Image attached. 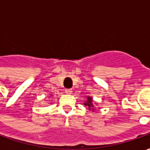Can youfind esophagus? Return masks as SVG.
<instances>
[{"label":"esophagus","mask_w":150,"mask_h":150,"mask_svg":"<svg viewBox=\"0 0 150 150\" xmlns=\"http://www.w3.org/2000/svg\"><path fill=\"white\" fill-rule=\"evenodd\" d=\"M65 92L67 95H71V94H72V90L71 89H66Z\"/></svg>","instance_id":"esophagus-1"}]
</instances>
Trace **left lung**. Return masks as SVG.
<instances>
[{
  "label": "left lung",
  "mask_w": 150,
  "mask_h": 150,
  "mask_svg": "<svg viewBox=\"0 0 150 150\" xmlns=\"http://www.w3.org/2000/svg\"><path fill=\"white\" fill-rule=\"evenodd\" d=\"M84 105L86 106H88V110L89 111H92V112H94L95 110V106H94V104H93V100H92V97L91 96H87V100L86 102L83 103Z\"/></svg>",
  "instance_id": "1"
}]
</instances>
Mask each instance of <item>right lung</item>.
Wrapping results in <instances>:
<instances>
[{
	"label": "right lung",
	"mask_w": 150,
	"mask_h": 150,
	"mask_svg": "<svg viewBox=\"0 0 150 150\" xmlns=\"http://www.w3.org/2000/svg\"><path fill=\"white\" fill-rule=\"evenodd\" d=\"M50 96H51V95H50Z\"/></svg>",
	"instance_id": "add662e5"
}]
</instances>
